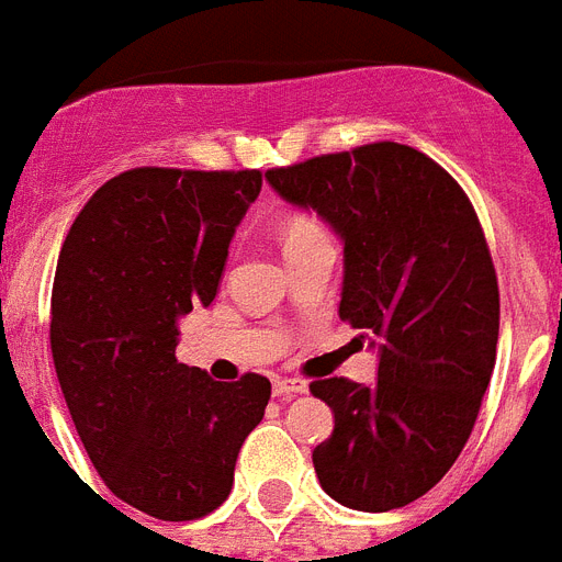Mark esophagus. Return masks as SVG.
<instances>
[{
  "label": "esophagus",
  "mask_w": 562,
  "mask_h": 562,
  "mask_svg": "<svg viewBox=\"0 0 562 562\" xmlns=\"http://www.w3.org/2000/svg\"><path fill=\"white\" fill-rule=\"evenodd\" d=\"M308 382L306 379H297V375H277L273 379V396H280V400H289L294 393H306Z\"/></svg>",
  "instance_id": "obj_1"
}]
</instances>
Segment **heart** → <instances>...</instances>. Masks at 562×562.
<instances>
[{"label": "heart", "instance_id": "obj_1", "mask_svg": "<svg viewBox=\"0 0 562 562\" xmlns=\"http://www.w3.org/2000/svg\"><path fill=\"white\" fill-rule=\"evenodd\" d=\"M315 229H321V224H317L315 218H306V215H294V218L285 224V241H289V238L308 236V233H315Z\"/></svg>", "mask_w": 562, "mask_h": 562}]
</instances>
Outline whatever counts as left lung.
Masks as SVG:
<instances>
[{"label":"left lung","instance_id":"obj_1","mask_svg":"<svg viewBox=\"0 0 562 562\" xmlns=\"http://www.w3.org/2000/svg\"><path fill=\"white\" fill-rule=\"evenodd\" d=\"M285 201L344 238L341 321L379 341V375L315 379L333 408L321 487L382 514L426 496L467 446L498 344V280L475 206L417 148L370 143L268 169Z\"/></svg>","mask_w":562,"mask_h":562}]
</instances>
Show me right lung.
Here are the masks:
<instances>
[{
  "label": "right lung",
  "instance_id": "1",
  "mask_svg": "<svg viewBox=\"0 0 562 562\" xmlns=\"http://www.w3.org/2000/svg\"><path fill=\"white\" fill-rule=\"evenodd\" d=\"M262 171L143 169L110 178L69 227L52 285V359L110 493L162 522L212 514L271 382L180 364L178 321L210 306Z\"/></svg>",
  "mask_w": 562,
  "mask_h": 562
}]
</instances>
